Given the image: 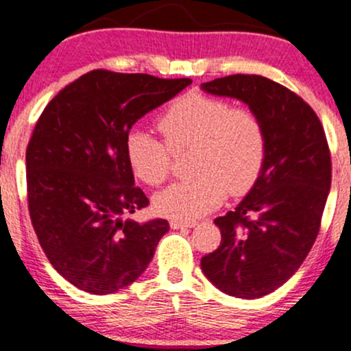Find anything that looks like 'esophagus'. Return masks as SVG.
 Instances as JSON below:
<instances>
[{"instance_id":"obj_1","label":"esophagus","mask_w":351,"mask_h":351,"mask_svg":"<svg viewBox=\"0 0 351 351\" xmlns=\"http://www.w3.org/2000/svg\"><path fill=\"white\" fill-rule=\"evenodd\" d=\"M169 226H171L173 230L193 228V226H196V221H193V219H190V221H186V219H171Z\"/></svg>"}]
</instances>
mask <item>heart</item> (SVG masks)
Returning <instances> with one entry per match:
<instances>
[{
    "label": "heart",
    "mask_w": 351,
    "mask_h": 351,
    "mask_svg": "<svg viewBox=\"0 0 351 351\" xmlns=\"http://www.w3.org/2000/svg\"><path fill=\"white\" fill-rule=\"evenodd\" d=\"M163 141L141 130L126 136V160L146 184L167 180L171 152L190 148L193 178L178 182L155 196V210L173 219H193L219 206L226 193L243 195L255 184L267 155L261 119L248 108L225 99L188 93L180 96L156 121Z\"/></svg>",
    "instance_id": "1"
}]
</instances>
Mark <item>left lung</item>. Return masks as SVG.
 <instances>
[{"mask_svg":"<svg viewBox=\"0 0 351 351\" xmlns=\"http://www.w3.org/2000/svg\"><path fill=\"white\" fill-rule=\"evenodd\" d=\"M202 90L240 99L263 123L260 176L233 211L215 219L221 243L202 258L223 293L261 298L291 278L317 240L332 186L328 143L310 105L265 76L230 75Z\"/></svg>","mask_w":351,"mask_h":351,"instance_id":"8db88e82","label":"left lung"}]
</instances>
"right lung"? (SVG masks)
<instances>
[{"mask_svg":"<svg viewBox=\"0 0 351 351\" xmlns=\"http://www.w3.org/2000/svg\"><path fill=\"white\" fill-rule=\"evenodd\" d=\"M191 80L93 69L58 93L26 149L28 208L49 263L91 295L140 278L167 219H123L148 206L134 186L126 136L134 123L175 98Z\"/></svg>","mask_w":351,"mask_h":351,"instance_id":"1","label":"right lung"}]
</instances>
